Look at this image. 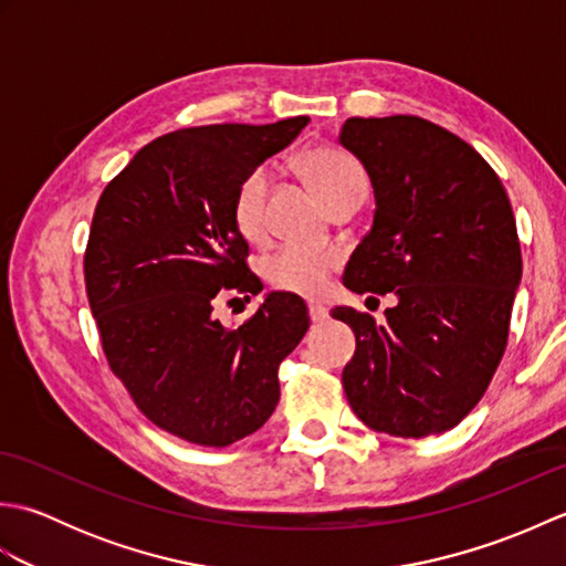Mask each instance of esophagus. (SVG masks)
Returning <instances> with one entry per match:
<instances>
[{
    "instance_id": "esophagus-1",
    "label": "esophagus",
    "mask_w": 566,
    "mask_h": 566,
    "mask_svg": "<svg viewBox=\"0 0 566 566\" xmlns=\"http://www.w3.org/2000/svg\"><path fill=\"white\" fill-rule=\"evenodd\" d=\"M308 316H311V321L314 323H323L328 318V308L323 306V304H318V302H311L308 304Z\"/></svg>"
}]
</instances>
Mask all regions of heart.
I'll use <instances>...</instances> for the list:
<instances>
[{"instance_id": "heart-1", "label": "heart", "mask_w": 566, "mask_h": 566, "mask_svg": "<svg viewBox=\"0 0 566 566\" xmlns=\"http://www.w3.org/2000/svg\"><path fill=\"white\" fill-rule=\"evenodd\" d=\"M302 167L326 207L353 191H365L363 167L340 150H311L304 155ZM268 195L270 175L264 167L252 170L235 191L233 221L248 243H262L268 238ZM338 260V252L326 245L286 243L262 260V276L280 292L314 296L326 286Z\"/></svg>"}]
</instances>
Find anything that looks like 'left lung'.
Returning <instances> with one entry per match:
<instances>
[{
  "mask_svg": "<svg viewBox=\"0 0 566 566\" xmlns=\"http://www.w3.org/2000/svg\"><path fill=\"white\" fill-rule=\"evenodd\" d=\"M338 143L363 163L377 203L343 282L396 296L384 323L331 311L357 340L347 401L377 432L436 436L479 403L506 350L523 274L511 201L482 155L426 118L355 116Z\"/></svg>",
  "mask_w": 566,
  "mask_h": 566,
  "instance_id": "left-lung-1",
  "label": "left lung"
}]
</instances>
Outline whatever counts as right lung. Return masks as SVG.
Listing matches in <instances>:
<instances>
[{
    "mask_svg": "<svg viewBox=\"0 0 566 566\" xmlns=\"http://www.w3.org/2000/svg\"><path fill=\"white\" fill-rule=\"evenodd\" d=\"M306 124H213L155 138L94 211L84 282L104 355L146 418L187 442L226 448L262 428L280 401L276 369L311 326L302 298L282 292L264 294L238 328L213 316L223 290L262 292L233 221L235 191Z\"/></svg>",
    "mask_w": 566,
    "mask_h": 566,
    "instance_id": "right-lung-1",
    "label": "right lung"
}]
</instances>
